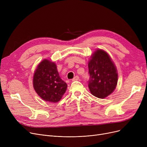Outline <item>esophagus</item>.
Returning <instances> with one entry per match:
<instances>
[{"instance_id": "34e87169", "label": "esophagus", "mask_w": 147, "mask_h": 147, "mask_svg": "<svg viewBox=\"0 0 147 147\" xmlns=\"http://www.w3.org/2000/svg\"><path fill=\"white\" fill-rule=\"evenodd\" d=\"M79 79V77L78 76H76L74 78L72 79V81H76V80H78Z\"/></svg>"}]
</instances>
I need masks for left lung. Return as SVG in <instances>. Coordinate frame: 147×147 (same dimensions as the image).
Segmentation results:
<instances>
[{
	"mask_svg": "<svg viewBox=\"0 0 147 147\" xmlns=\"http://www.w3.org/2000/svg\"><path fill=\"white\" fill-rule=\"evenodd\" d=\"M90 75L88 86L94 96L103 99L116 88L118 74L111 58L105 51L97 49L88 63Z\"/></svg>",
	"mask_w": 147,
	"mask_h": 147,
	"instance_id": "left-lung-1",
	"label": "left lung"
}]
</instances>
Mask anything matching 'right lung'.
Listing matches in <instances>:
<instances>
[{"mask_svg":"<svg viewBox=\"0 0 147 147\" xmlns=\"http://www.w3.org/2000/svg\"><path fill=\"white\" fill-rule=\"evenodd\" d=\"M33 87L37 95L45 101L57 102L67 90V84L61 79L57 65L48 59L38 65L34 74Z\"/></svg>","mask_w":147,"mask_h":147,"instance_id":"right-lung-1","label":"right lung"}]
</instances>
